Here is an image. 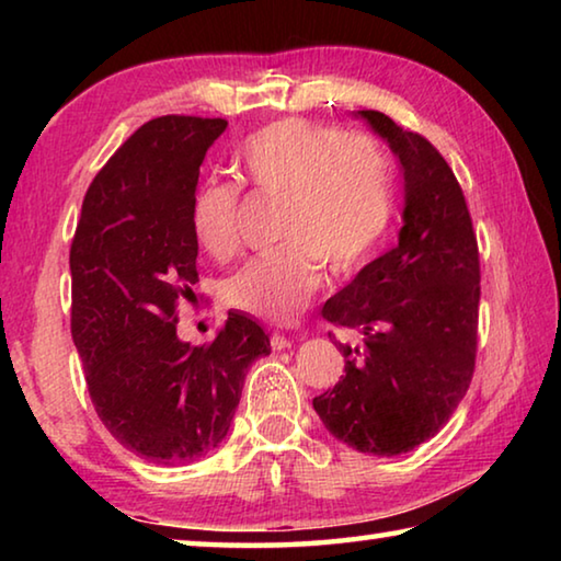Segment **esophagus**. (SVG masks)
Returning a JSON list of instances; mask_svg holds the SVG:
<instances>
[{"mask_svg": "<svg viewBox=\"0 0 561 561\" xmlns=\"http://www.w3.org/2000/svg\"><path fill=\"white\" fill-rule=\"evenodd\" d=\"M270 346H272L274 351L291 348V339H289V336H284V334H279V331H274V334L270 336Z\"/></svg>", "mask_w": 561, "mask_h": 561, "instance_id": "obj_1", "label": "esophagus"}]
</instances>
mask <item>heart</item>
I'll return each mask as SVG.
<instances>
[{
    "label": "heart",
    "mask_w": 561,
    "mask_h": 561,
    "mask_svg": "<svg viewBox=\"0 0 561 561\" xmlns=\"http://www.w3.org/2000/svg\"><path fill=\"white\" fill-rule=\"evenodd\" d=\"M244 185L282 197L279 244L225 282L232 309L284 324L314 297L324 264L336 277L364 267L393 215L396 170L371 133L334 123L282 118L254 130L234 153ZM240 185L210 180L195 193L190 227L213 260L240 247Z\"/></svg>",
    "instance_id": "1"
}]
</instances>
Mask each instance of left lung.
Wrapping results in <instances>:
<instances>
[{
    "mask_svg": "<svg viewBox=\"0 0 561 561\" xmlns=\"http://www.w3.org/2000/svg\"><path fill=\"white\" fill-rule=\"evenodd\" d=\"M358 113L401 160L403 227L393 250L321 309L364 344H339L346 374L314 398V411L358 453L401 455L433 438L470 388L480 252L462 187L438 148L381 111Z\"/></svg>",
    "mask_w": 561,
    "mask_h": 561,
    "instance_id": "8db88e82",
    "label": "left lung"
}]
</instances>
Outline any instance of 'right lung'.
Returning a JSON list of instances; mask_svg holds the SVG:
<instances>
[{"label":"right lung","instance_id":"obj_1","mask_svg":"<svg viewBox=\"0 0 561 561\" xmlns=\"http://www.w3.org/2000/svg\"><path fill=\"white\" fill-rule=\"evenodd\" d=\"M225 128L197 116L144 123L93 178L71 242V336L91 403L123 448L160 465L220 445L247 368L270 354L267 334L240 311L210 344L175 334L197 282L190 207Z\"/></svg>","mask_w":561,"mask_h":561}]
</instances>
